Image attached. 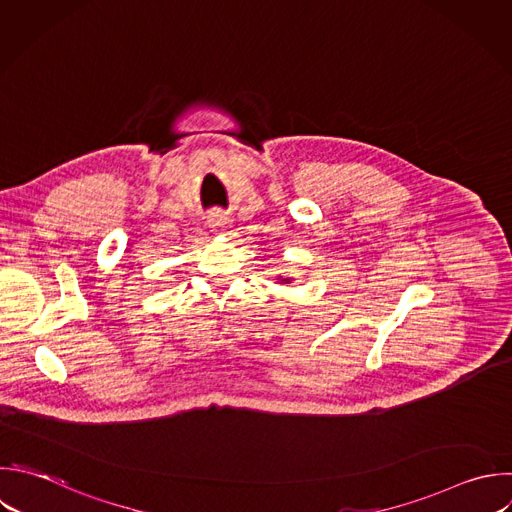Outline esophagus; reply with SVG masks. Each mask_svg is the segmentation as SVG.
<instances>
[{"instance_id": "esophagus-1", "label": "esophagus", "mask_w": 512, "mask_h": 512, "mask_svg": "<svg viewBox=\"0 0 512 512\" xmlns=\"http://www.w3.org/2000/svg\"><path fill=\"white\" fill-rule=\"evenodd\" d=\"M210 228L214 234H224V230L228 228V220L224 216H212L210 218Z\"/></svg>"}]
</instances>
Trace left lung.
<instances>
[{
	"mask_svg": "<svg viewBox=\"0 0 512 512\" xmlns=\"http://www.w3.org/2000/svg\"><path fill=\"white\" fill-rule=\"evenodd\" d=\"M278 280H280V284H290L292 282V278H282V276H278Z\"/></svg>",
	"mask_w": 512,
	"mask_h": 512,
	"instance_id": "obj_1",
	"label": "left lung"
}]
</instances>
